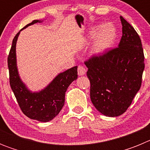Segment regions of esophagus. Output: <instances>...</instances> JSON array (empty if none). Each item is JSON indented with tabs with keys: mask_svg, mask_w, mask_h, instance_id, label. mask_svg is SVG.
<instances>
[{
	"mask_svg": "<svg viewBox=\"0 0 150 150\" xmlns=\"http://www.w3.org/2000/svg\"><path fill=\"white\" fill-rule=\"evenodd\" d=\"M77 71H78V75H79V76H83V75H84V74H86V68H85L83 66L79 65L78 66Z\"/></svg>",
	"mask_w": 150,
	"mask_h": 150,
	"instance_id": "obj_1",
	"label": "esophagus"
}]
</instances>
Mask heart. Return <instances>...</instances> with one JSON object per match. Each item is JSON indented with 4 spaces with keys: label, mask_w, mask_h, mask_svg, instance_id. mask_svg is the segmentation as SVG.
I'll use <instances>...</instances> for the list:
<instances>
[{
    "label": "heart",
    "mask_w": 150,
    "mask_h": 150,
    "mask_svg": "<svg viewBox=\"0 0 150 150\" xmlns=\"http://www.w3.org/2000/svg\"><path fill=\"white\" fill-rule=\"evenodd\" d=\"M96 33L97 34L95 37L92 52L95 55H100L111 46L116 38V30L110 24H105L99 28L98 32L96 30H91L90 35L94 37Z\"/></svg>",
    "instance_id": "b5f03b06"
}]
</instances>
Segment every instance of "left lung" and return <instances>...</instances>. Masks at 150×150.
Returning <instances> with one entry per match:
<instances>
[{
    "instance_id": "8db88e82",
    "label": "left lung",
    "mask_w": 150,
    "mask_h": 150,
    "mask_svg": "<svg viewBox=\"0 0 150 150\" xmlns=\"http://www.w3.org/2000/svg\"><path fill=\"white\" fill-rule=\"evenodd\" d=\"M122 36L119 46L93 55L84 62L88 67L90 98L104 116L124 113L140 90L145 64L141 40L122 16Z\"/></svg>"
}]
</instances>
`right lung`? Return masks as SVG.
<instances>
[{
	"label": "right lung",
	"instance_id": "right-lung-1",
	"mask_svg": "<svg viewBox=\"0 0 150 150\" xmlns=\"http://www.w3.org/2000/svg\"><path fill=\"white\" fill-rule=\"evenodd\" d=\"M37 22L40 21L34 20L22 30ZM20 31L13 38L7 59L10 87L24 114L32 120L46 122L53 120L62 109L67 88L77 79V66L59 74L42 91L31 92L21 80L16 66V45Z\"/></svg>",
	"mask_w": 150,
	"mask_h": 150
}]
</instances>
